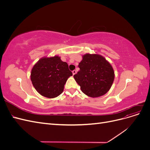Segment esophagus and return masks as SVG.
<instances>
[{"mask_svg":"<svg viewBox=\"0 0 150 150\" xmlns=\"http://www.w3.org/2000/svg\"><path fill=\"white\" fill-rule=\"evenodd\" d=\"M76 70H74V71H72V74L73 75H74V74H76Z\"/></svg>","mask_w":150,"mask_h":150,"instance_id":"1","label":"esophagus"}]
</instances>
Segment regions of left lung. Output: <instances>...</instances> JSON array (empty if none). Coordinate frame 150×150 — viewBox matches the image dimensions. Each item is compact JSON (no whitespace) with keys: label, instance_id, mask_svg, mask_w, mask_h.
Here are the masks:
<instances>
[{"label":"left lung","instance_id":"obj_1","mask_svg":"<svg viewBox=\"0 0 150 150\" xmlns=\"http://www.w3.org/2000/svg\"><path fill=\"white\" fill-rule=\"evenodd\" d=\"M78 66L80 70L74 75V78L86 95L98 98L110 89L115 79V72L104 57L96 54H86Z\"/></svg>","mask_w":150,"mask_h":150}]
</instances>
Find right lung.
Segmentation results:
<instances>
[{"instance_id":"add662e5","label":"right lung","mask_w":150,"mask_h":150,"mask_svg":"<svg viewBox=\"0 0 150 150\" xmlns=\"http://www.w3.org/2000/svg\"><path fill=\"white\" fill-rule=\"evenodd\" d=\"M71 76L67 63L55 56L40 59L32 69L30 79L40 95L54 98L63 92L66 81Z\"/></svg>"}]
</instances>
